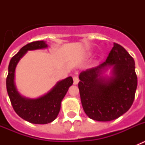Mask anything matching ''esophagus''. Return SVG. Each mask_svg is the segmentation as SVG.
<instances>
[{
	"label": "esophagus",
	"instance_id": "34e87169",
	"mask_svg": "<svg viewBox=\"0 0 145 145\" xmlns=\"http://www.w3.org/2000/svg\"><path fill=\"white\" fill-rule=\"evenodd\" d=\"M78 82H79L78 78L77 76L73 77V84H74V85H77V84H78Z\"/></svg>",
	"mask_w": 145,
	"mask_h": 145
}]
</instances>
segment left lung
<instances>
[{
    "label": "left lung",
    "mask_w": 145,
    "mask_h": 145,
    "mask_svg": "<svg viewBox=\"0 0 145 145\" xmlns=\"http://www.w3.org/2000/svg\"><path fill=\"white\" fill-rule=\"evenodd\" d=\"M112 68L111 75L103 76ZM78 83L82 106L88 118L110 121L129 110L137 87L135 62L123 46L114 43L105 62L81 72Z\"/></svg>",
    "instance_id": "1"
}]
</instances>
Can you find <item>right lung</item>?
Segmentation results:
<instances>
[{
	"mask_svg": "<svg viewBox=\"0 0 145 145\" xmlns=\"http://www.w3.org/2000/svg\"><path fill=\"white\" fill-rule=\"evenodd\" d=\"M48 47L43 40L35 41L23 46L20 52L11 58L8 65L6 78V88L12 107L24 120L35 124H46L57 118L61 107V102L73 84L71 76L58 81L57 84L46 94L36 99L23 97L18 92L14 82L15 70L20 59L28 52L43 49Z\"/></svg>",
	"mask_w": 145,
	"mask_h": 145,
	"instance_id": "right-lung-1",
	"label": "right lung"
}]
</instances>
